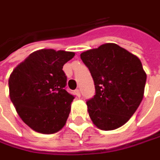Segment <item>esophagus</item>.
Listing matches in <instances>:
<instances>
[{"label": "esophagus", "mask_w": 160, "mask_h": 160, "mask_svg": "<svg viewBox=\"0 0 160 160\" xmlns=\"http://www.w3.org/2000/svg\"><path fill=\"white\" fill-rule=\"evenodd\" d=\"M74 93H75V95H76L77 97H80V96H81V93H80V90H79V89H75Z\"/></svg>", "instance_id": "34e87169"}]
</instances>
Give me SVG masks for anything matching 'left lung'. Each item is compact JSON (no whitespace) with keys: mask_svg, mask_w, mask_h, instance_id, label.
I'll use <instances>...</instances> for the list:
<instances>
[{"mask_svg":"<svg viewBox=\"0 0 160 160\" xmlns=\"http://www.w3.org/2000/svg\"><path fill=\"white\" fill-rule=\"evenodd\" d=\"M80 56L96 88V95L86 102L90 118L102 130L122 127L144 96L147 74L139 58L116 43L102 44Z\"/></svg>","mask_w":160,"mask_h":160,"instance_id":"obj_1","label":"left lung"}]
</instances>
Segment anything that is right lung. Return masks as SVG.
<instances>
[{
	"instance_id": "add662e5",
	"label": "right lung",
	"mask_w": 160,
	"mask_h": 160,
	"mask_svg": "<svg viewBox=\"0 0 160 160\" xmlns=\"http://www.w3.org/2000/svg\"><path fill=\"white\" fill-rule=\"evenodd\" d=\"M73 52L42 49L32 52L9 78L10 98L22 120L34 131L58 132L66 123L74 97L65 90V63Z\"/></svg>"
}]
</instances>
